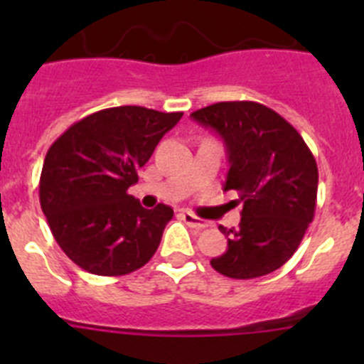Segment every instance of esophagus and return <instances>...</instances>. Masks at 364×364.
Instances as JSON below:
<instances>
[{"label":"esophagus","instance_id":"obj_1","mask_svg":"<svg viewBox=\"0 0 364 364\" xmlns=\"http://www.w3.org/2000/svg\"><path fill=\"white\" fill-rule=\"evenodd\" d=\"M180 218H182L189 228H195V230H204V228L210 226V222L202 220V218H198L197 215L189 213V211H182V213H180Z\"/></svg>","mask_w":364,"mask_h":364}]
</instances>
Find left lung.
I'll list each match as a JSON object with an SVG mask.
<instances>
[{"label": "left lung", "instance_id": "1", "mask_svg": "<svg viewBox=\"0 0 364 364\" xmlns=\"http://www.w3.org/2000/svg\"><path fill=\"white\" fill-rule=\"evenodd\" d=\"M217 131L228 151L224 191L239 193L240 224L218 226L228 250L211 259L218 273L255 279L281 268L297 252L314 220L319 171L294 125L257 102H218L191 112Z\"/></svg>", "mask_w": 364, "mask_h": 364}]
</instances>
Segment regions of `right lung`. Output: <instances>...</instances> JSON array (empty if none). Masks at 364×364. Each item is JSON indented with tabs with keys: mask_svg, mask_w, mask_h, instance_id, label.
I'll return each instance as SVG.
<instances>
[{
	"mask_svg": "<svg viewBox=\"0 0 364 364\" xmlns=\"http://www.w3.org/2000/svg\"><path fill=\"white\" fill-rule=\"evenodd\" d=\"M182 114L140 105L102 109L70 125L49 147L40 204L74 264L118 277L149 262L173 210L164 204L146 210L127 189Z\"/></svg>",
	"mask_w": 364,
	"mask_h": 364,
	"instance_id": "add662e5",
	"label": "right lung"
}]
</instances>
